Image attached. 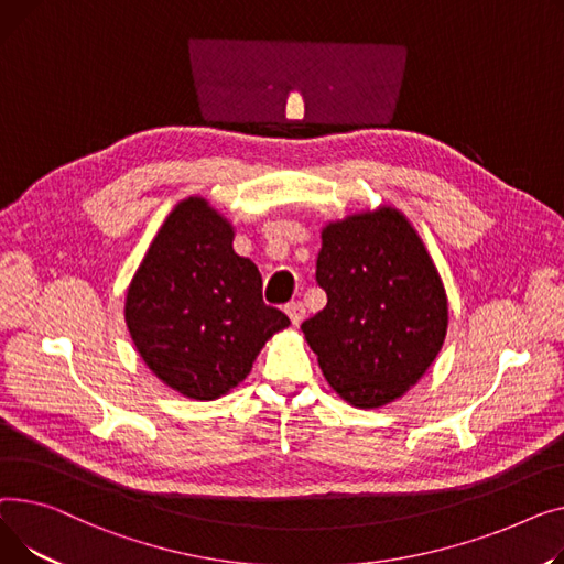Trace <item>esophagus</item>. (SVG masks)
I'll return each instance as SVG.
<instances>
[{
	"instance_id": "esophagus-1",
	"label": "esophagus",
	"mask_w": 564,
	"mask_h": 564,
	"mask_svg": "<svg viewBox=\"0 0 564 564\" xmlns=\"http://www.w3.org/2000/svg\"><path fill=\"white\" fill-rule=\"evenodd\" d=\"M284 312H286V316L291 318V323L293 325H301L303 323V318H305V305L303 303H289L286 307H284Z\"/></svg>"
}]
</instances>
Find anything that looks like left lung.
<instances>
[{"instance_id":"8db88e82","label":"left lung","mask_w":564,"mask_h":564,"mask_svg":"<svg viewBox=\"0 0 564 564\" xmlns=\"http://www.w3.org/2000/svg\"><path fill=\"white\" fill-rule=\"evenodd\" d=\"M316 282L327 305L301 329L318 367L355 408H382L440 355L448 301L412 223L393 207L359 212L321 231Z\"/></svg>"}]
</instances>
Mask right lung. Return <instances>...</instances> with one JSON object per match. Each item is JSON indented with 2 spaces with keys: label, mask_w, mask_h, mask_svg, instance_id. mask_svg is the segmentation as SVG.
<instances>
[{
  "label": "right lung",
  "mask_w": 564,
  "mask_h": 564,
  "mask_svg": "<svg viewBox=\"0 0 564 564\" xmlns=\"http://www.w3.org/2000/svg\"><path fill=\"white\" fill-rule=\"evenodd\" d=\"M235 227L205 197H186L159 227L124 301L148 369L193 401H216L289 325L261 297L254 263L231 248Z\"/></svg>",
  "instance_id": "add662e5"
}]
</instances>
